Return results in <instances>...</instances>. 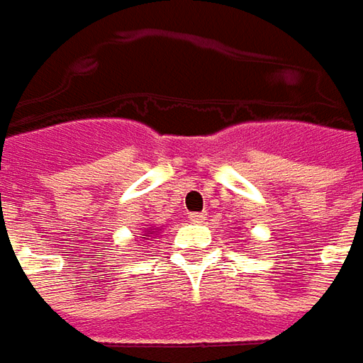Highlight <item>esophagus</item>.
<instances>
[{
    "instance_id": "obj_1",
    "label": "esophagus",
    "mask_w": 363,
    "mask_h": 363,
    "mask_svg": "<svg viewBox=\"0 0 363 363\" xmlns=\"http://www.w3.org/2000/svg\"><path fill=\"white\" fill-rule=\"evenodd\" d=\"M206 216H208L206 212H198V214H189V220H191L194 224H202L203 220H206Z\"/></svg>"
}]
</instances>
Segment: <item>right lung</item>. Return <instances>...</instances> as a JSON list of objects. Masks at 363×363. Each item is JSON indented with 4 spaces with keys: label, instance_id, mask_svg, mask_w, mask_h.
Here are the masks:
<instances>
[{
    "label": "right lung",
    "instance_id": "1",
    "mask_svg": "<svg viewBox=\"0 0 363 363\" xmlns=\"http://www.w3.org/2000/svg\"><path fill=\"white\" fill-rule=\"evenodd\" d=\"M147 234H153V232H145V234H143V236H141V238H145Z\"/></svg>",
    "mask_w": 363,
    "mask_h": 363
}]
</instances>
